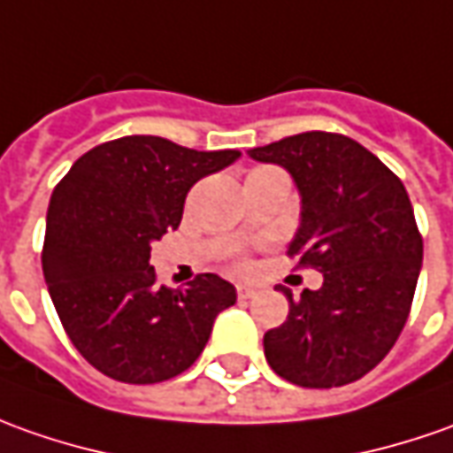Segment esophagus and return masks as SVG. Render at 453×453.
<instances>
[{
    "instance_id": "34e87169",
    "label": "esophagus",
    "mask_w": 453,
    "mask_h": 453,
    "mask_svg": "<svg viewBox=\"0 0 453 453\" xmlns=\"http://www.w3.org/2000/svg\"><path fill=\"white\" fill-rule=\"evenodd\" d=\"M252 295H255V288H252V285H245V282H240V285H238V297H240V300H250Z\"/></svg>"
}]
</instances>
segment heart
I'll return each mask as SVG.
<instances>
[{"mask_svg": "<svg viewBox=\"0 0 453 453\" xmlns=\"http://www.w3.org/2000/svg\"><path fill=\"white\" fill-rule=\"evenodd\" d=\"M267 171H270V168H260V171H255V173H267Z\"/></svg>", "mask_w": 453, "mask_h": 453, "instance_id": "obj_1", "label": "heart"}]
</instances>
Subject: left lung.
Here are the masks:
<instances>
[{
	"label": "left lung",
	"instance_id": "obj_1",
	"mask_svg": "<svg viewBox=\"0 0 453 453\" xmlns=\"http://www.w3.org/2000/svg\"><path fill=\"white\" fill-rule=\"evenodd\" d=\"M248 156L292 175L300 226L288 255L322 273V288L297 300L282 288L290 312L263 337L267 365L310 389L362 380L395 347L419 280L424 245L407 190L342 134H297Z\"/></svg>",
	"mask_w": 453,
	"mask_h": 453
}]
</instances>
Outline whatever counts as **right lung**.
<instances>
[{"label":"right lung","instance_id":"obj_1","mask_svg":"<svg viewBox=\"0 0 453 453\" xmlns=\"http://www.w3.org/2000/svg\"><path fill=\"white\" fill-rule=\"evenodd\" d=\"M238 158L240 150L123 136L84 153L54 188L42 267L58 319L91 367L156 384L201 357L238 292L213 273L186 290L158 285L150 245L180 226L190 188Z\"/></svg>","mask_w":453,"mask_h":453}]
</instances>
